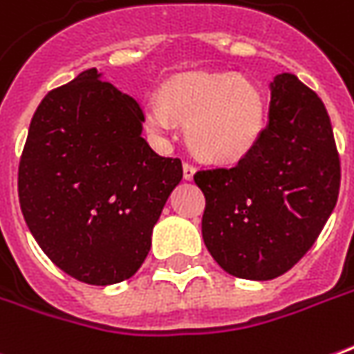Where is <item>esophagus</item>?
I'll return each instance as SVG.
<instances>
[{"mask_svg":"<svg viewBox=\"0 0 354 354\" xmlns=\"http://www.w3.org/2000/svg\"><path fill=\"white\" fill-rule=\"evenodd\" d=\"M195 174V167L192 162H184V178L185 180H192Z\"/></svg>","mask_w":354,"mask_h":354,"instance_id":"obj_1","label":"esophagus"}]
</instances>
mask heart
<instances>
[{"mask_svg": "<svg viewBox=\"0 0 354 354\" xmlns=\"http://www.w3.org/2000/svg\"><path fill=\"white\" fill-rule=\"evenodd\" d=\"M178 120H189L187 140L199 155L234 162L261 138L263 93L251 80L234 74H180L162 86L160 101L143 105L145 128L159 138L172 134Z\"/></svg>", "mask_w": 354, "mask_h": 354, "instance_id": "heart-1", "label": "heart"}]
</instances>
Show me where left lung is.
<instances>
[{"label":"left lung","mask_w":354,"mask_h":354,"mask_svg":"<svg viewBox=\"0 0 354 354\" xmlns=\"http://www.w3.org/2000/svg\"><path fill=\"white\" fill-rule=\"evenodd\" d=\"M201 232L236 278L274 280L313 247L339 195V155L328 111L295 74L270 82L268 124L232 169L199 170Z\"/></svg>","instance_id":"obj_1"}]
</instances>
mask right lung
<instances>
[{
	"mask_svg": "<svg viewBox=\"0 0 354 354\" xmlns=\"http://www.w3.org/2000/svg\"><path fill=\"white\" fill-rule=\"evenodd\" d=\"M101 76L90 68L49 91L19 165L30 234L51 263L91 286L134 276L182 180V160L160 157L143 140L140 103Z\"/></svg>",
	"mask_w": 354,
	"mask_h": 354,
	"instance_id": "right-lung-1",
	"label": "right lung"
}]
</instances>
